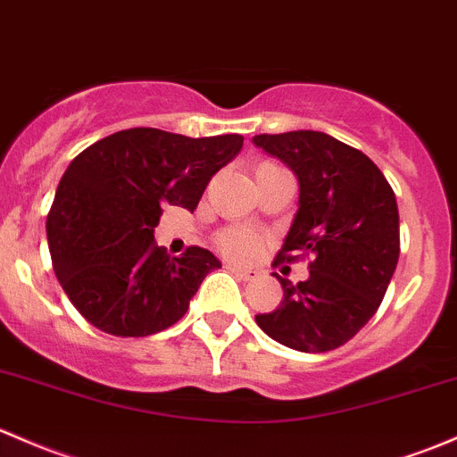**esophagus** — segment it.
<instances>
[{
	"mask_svg": "<svg viewBox=\"0 0 457 457\" xmlns=\"http://www.w3.org/2000/svg\"><path fill=\"white\" fill-rule=\"evenodd\" d=\"M228 269L234 273V276L241 278V280H253V278H258V271H253V269H243L237 265H228Z\"/></svg>",
	"mask_w": 457,
	"mask_h": 457,
	"instance_id": "esophagus-1",
	"label": "esophagus"
}]
</instances>
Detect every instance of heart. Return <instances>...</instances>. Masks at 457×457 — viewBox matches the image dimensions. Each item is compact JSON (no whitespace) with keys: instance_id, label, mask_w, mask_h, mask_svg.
<instances>
[{"instance_id":"heart-1","label":"heart","mask_w":457,"mask_h":457,"mask_svg":"<svg viewBox=\"0 0 457 457\" xmlns=\"http://www.w3.org/2000/svg\"><path fill=\"white\" fill-rule=\"evenodd\" d=\"M220 253L232 261H252L261 247V238L243 228H228L216 237Z\"/></svg>"}]
</instances>
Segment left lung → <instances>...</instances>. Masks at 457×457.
<instances>
[{"mask_svg":"<svg viewBox=\"0 0 457 457\" xmlns=\"http://www.w3.org/2000/svg\"><path fill=\"white\" fill-rule=\"evenodd\" d=\"M300 181V208L276 262L309 258V280H280V306L256 315L271 339L300 353H328L377 313L401 253L392 186L359 148L320 131L253 137Z\"/></svg>","mask_w":457,"mask_h":457,"instance_id":"8db88e82","label":"left lung"}]
</instances>
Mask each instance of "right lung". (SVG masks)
<instances>
[{
    "instance_id": "1",
    "label": "right lung",
    "mask_w": 457,
    "mask_h": 457,
    "mask_svg": "<svg viewBox=\"0 0 457 457\" xmlns=\"http://www.w3.org/2000/svg\"><path fill=\"white\" fill-rule=\"evenodd\" d=\"M241 148L238 133L186 137L137 127L71 160L47 212V245L61 287L91 326L146 337L186 315L220 262L196 245L170 258L153 229L162 205L196 210L212 175Z\"/></svg>"
}]
</instances>
